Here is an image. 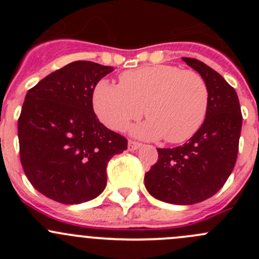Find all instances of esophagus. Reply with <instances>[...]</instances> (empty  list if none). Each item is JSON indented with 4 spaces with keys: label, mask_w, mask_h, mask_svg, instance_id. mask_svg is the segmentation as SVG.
<instances>
[{
    "label": "esophagus",
    "mask_w": 259,
    "mask_h": 259,
    "mask_svg": "<svg viewBox=\"0 0 259 259\" xmlns=\"http://www.w3.org/2000/svg\"><path fill=\"white\" fill-rule=\"evenodd\" d=\"M142 146V144L138 142H133V140H129V143H127V149H129L130 151H134V150H138V149Z\"/></svg>",
    "instance_id": "1"
}]
</instances>
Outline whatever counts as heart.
Returning a JSON list of instances; mask_svg holds the SVG:
<instances>
[{
	"mask_svg": "<svg viewBox=\"0 0 259 259\" xmlns=\"http://www.w3.org/2000/svg\"><path fill=\"white\" fill-rule=\"evenodd\" d=\"M209 91L202 75L174 65H149L120 75V83L99 81L93 106L99 119L114 130H124L144 114L148 119L132 127L143 139L183 143L202 126Z\"/></svg>",
	"mask_w": 259,
	"mask_h": 259,
	"instance_id": "1",
	"label": "heart"
}]
</instances>
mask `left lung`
<instances>
[{
    "instance_id": "8db88e82",
    "label": "left lung",
    "mask_w": 259,
    "mask_h": 259,
    "mask_svg": "<svg viewBox=\"0 0 259 259\" xmlns=\"http://www.w3.org/2000/svg\"><path fill=\"white\" fill-rule=\"evenodd\" d=\"M182 60L207 82V115L189 142L173 149H158V161L145 174L144 182L155 199L190 205L215 194L233 171L242 114L236 90L222 75L197 59Z\"/></svg>"
}]
</instances>
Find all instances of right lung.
Instances as JSON below:
<instances>
[{
    "instance_id": "add662e5",
    "label": "right lung",
    "mask_w": 259,
    "mask_h": 259,
    "mask_svg": "<svg viewBox=\"0 0 259 259\" xmlns=\"http://www.w3.org/2000/svg\"><path fill=\"white\" fill-rule=\"evenodd\" d=\"M114 67L74 61L27 91L18 119L23 171L55 202L80 204L106 187L111 156L126 150L124 137L104 126L93 109L96 83Z\"/></svg>"
}]
</instances>
